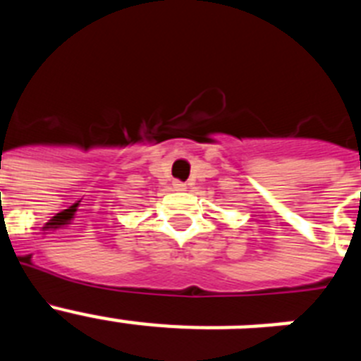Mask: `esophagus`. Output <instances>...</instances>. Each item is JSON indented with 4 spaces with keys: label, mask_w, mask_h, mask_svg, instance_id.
Returning <instances> with one entry per match:
<instances>
[{
    "label": "esophagus",
    "mask_w": 361,
    "mask_h": 361,
    "mask_svg": "<svg viewBox=\"0 0 361 361\" xmlns=\"http://www.w3.org/2000/svg\"><path fill=\"white\" fill-rule=\"evenodd\" d=\"M173 188H175V191H186V190H188L186 184H184V183H178V180H175Z\"/></svg>",
    "instance_id": "34e87169"
}]
</instances>
